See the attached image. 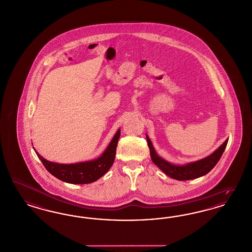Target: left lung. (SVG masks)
I'll return each instance as SVG.
<instances>
[{
	"label": "left lung",
	"mask_w": 252,
	"mask_h": 252,
	"mask_svg": "<svg viewBox=\"0 0 252 252\" xmlns=\"http://www.w3.org/2000/svg\"><path fill=\"white\" fill-rule=\"evenodd\" d=\"M146 140L148 142V147L150 149V156L153 162L168 176L179 181H186V180L199 178L211 171L220 159L222 154L227 146L229 139L224 141L221 145L210 156L197 161L188 163L186 165H174L170 162L166 161L156 153L155 148L152 144V141H150L147 135H146Z\"/></svg>",
	"instance_id": "obj_1"
}]
</instances>
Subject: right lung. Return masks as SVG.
I'll return each mask as SVG.
<instances>
[{
  "label": "right lung",
  "mask_w": 252,
  "mask_h": 252,
  "mask_svg": "<svg viewBox=\"0 0 252 252\" xmlns=\"http://www.w3.org/2000/svg\"><path fill=\"white\" fill-rule=\"evenodd\" d=\"M120 134V129H118L105 152L99 158L90 161L59 164L45 159L37 152L34 151L48 171L61 181L78 185L90 184L98 180L112 166Z\"/></svg>",
  "instance_id": "obj_1"
}]
</instances>
